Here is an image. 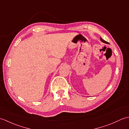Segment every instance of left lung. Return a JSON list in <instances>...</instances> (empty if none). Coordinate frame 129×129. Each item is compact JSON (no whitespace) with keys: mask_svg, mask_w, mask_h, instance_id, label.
I'll return each instance as SVG.
<instances>
[{"mask_svg":"<svg viewBox=\"0 0 129 129\" xmlns=\"http://www.w3.org/2000/svg\"><path fill=\"white\" fill-rule=\"evenodd\" d=\"M100 40L101 41V42H103V43H106V44H108V42H106V41H105L104 40H103L102 38H101V37H100Z\"/></svg>","mask_w":129,"mask_h":129,"instance_id":"8db88e82","label":"left lung"}]
</instances>
